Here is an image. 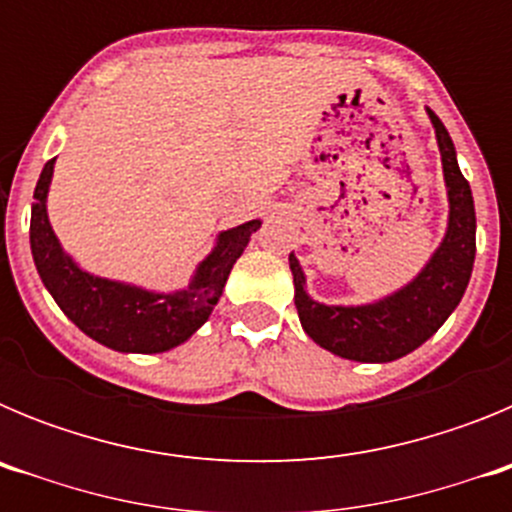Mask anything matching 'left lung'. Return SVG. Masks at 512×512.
<instances>
[{"label":"left lung","instance_id":"1","mask_svg":"<svg viewBox=\"0 0 512 512\" xmlns=\"http://www.w3.org/2000/svg\"><path fill=\"white\" fill-rule=\"evenodd\" d=\"M441 151L449 192V228L441 246L418 277L372 305H323L305 292V274L295 253L289 269L295 277V305L312 341L330 354L366 364H387L423 346L446 323L464 297L477 251V217L469 182L456 164V148L436 112L428 110Z\"/></svg>","mask_w":512,"mask_h":512}]
</instances>
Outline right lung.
Here are the masks:
<instances>
[{"label": "right lung", "mask_w": 512, "mask_h": 512, "mask_svg": "<svg viewBox=\"0 0 512 512\" xmlns=\"http://www.w3.org/2000/svg\"><path fill=\"white\" fill-rule=\"evenodd\" d=\"M53 164L56 158L43 166L35 184L30 248L35 269L63 315L89 338L122 354H161L194 336L223 297L230 269L241 259L261 220H248L217 235L215 248L197 266L192 282L184 289L148 292L133 284L94 277L79 269V264L63 251L45 210Z\"/></svg>", "instance_id": "obj_1"}]
</instances>
